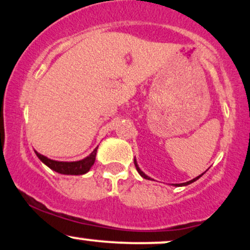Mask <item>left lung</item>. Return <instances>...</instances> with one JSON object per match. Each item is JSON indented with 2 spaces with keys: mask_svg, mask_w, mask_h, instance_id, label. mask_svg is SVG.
<instances>
[{
  "mask_svg": "<svg viewBox=\"0 0 250 250\" xmlns=\"http://www.w3.org/2000/svg\"><path fill=\"white\" fill-rule=\"evenodd\" d=\"M134 163H135V167H136V170L139 171V174L141 175V176L143 177V179H146V180H151L150 177L148 176V175H146L145 173H143V171L141 170V169H140V167H139V165H137V162H136V160H134ZM206 173V171H205ZM205 173H202L201 175H199V176L197 177H195V179H193V180H190V181H188V182H185V183H175V185H173V186H175V187H185V186H188V185H190V183H193V182H195V181L196 180H199L201 176H202L203 174Z\"/></svg>",
  "mask_w": 250,
  "mask_h": 250,
  "instance_id": "obj_1",
  "label": "left lung"
}]
</instances>
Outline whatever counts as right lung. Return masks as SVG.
Returning a JSON list of instances; mask_svg holds the SVG:
<instances>
[{
  "mask_svg": "<svg viewBox=\"0 0 250 250\" xmlns=\"http://www.w3.org/2000/svg\"><path fill=\"white\" fill-rule=\"evenodd\" d=\"M97 148L94 149L91 151L90 155H88L87 157L84 159L80 160V161H73V162H64V161H55V160L48 159L47 156L44 155L37 153L35 151V154L37 155L41 161L44 163L47 167H49L51 170L56 171L59 174H63V175H83L85 173H88L90 170V168L93 167L94 162H95L96 159V151Z\"/></svg>",
  "mask_w": 250,
  "mask_h": 250,
  "instance_id": "obj_1",
  "label": "right lung"
}]
</instances>
